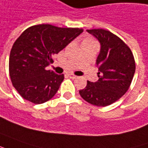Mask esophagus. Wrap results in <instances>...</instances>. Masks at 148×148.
Instances as JSON below:
<instances>
[{"label": "esophagus", "mask_w": 148, "mask_h": 148, "mask_svg": "<svg viewBox=\"0 0 148 148\" xmlns=\"http://www.w3.org/2000/svg\"><path fill=\"white\" fill-rule=\"evenodd\" d=\"M68 76H69V77H70V78H73V79L78 78V77H77L76 75H74V74H71V73H70V74H68Z\"/></svg>", "instance_id": "1"}]
</instances>
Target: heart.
I'll return each mask as SVG.
<instances>
[{
	"mask_svg": "<svg viewBox=\"0 0 148 148\" xmlns=\"http://www.w3.org/2000/svg\"><path fill=\"white\" fill-rule=\"evenodd\" d=\"M84 41H87V42H94L93 40H90V39H87V40H85Z\"/></svg>",
	"mask_w": 148,
	"mask_h": 148,
	"instance_id": "b5f03b06",
	"label": "heart"
}]
</instances>
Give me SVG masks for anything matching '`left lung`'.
Returning <instances> with one entry per match:
<instances>
[{
	"label": "left lung",
	"instance_id": "1",
	"mask_svg": "<svg viewBox=\"0 0 148 148\" xmlns=\"http://www.w3.org/2000/svg\"><path fill=\"white\" fill-rule=\"evenodd\" d=\"M100 44L96 59L99 79L87 81L79 94L84 100L104 107L119 99L129 89L135 72L133 53L119 37L103 29L87 30Z\"/></svg>",
	"mask_w": 148,
	"mask_h": 148
}]
</instances>
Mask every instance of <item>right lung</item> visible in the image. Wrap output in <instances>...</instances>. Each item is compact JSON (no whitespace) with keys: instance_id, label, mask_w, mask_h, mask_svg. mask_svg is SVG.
I'll return each mask as SVG.
<instances>
[{"instance_id":"1","label":"right lung","mask_w":148,"mask_h":148,"mask_svg":"<svg viewBox=\"0 0 148 148\" xmlns=\"http://www.w3.org/2000/svg\"><path fill=\"white\" fill-rule=\"evenodd\" d=\"M82 32L80 28L40 24L25 30L12 47L9 70L13 86L23 99L40 104L52 99L64 79L45 68L53 56Z\"/></svg>"}]
</instances>
